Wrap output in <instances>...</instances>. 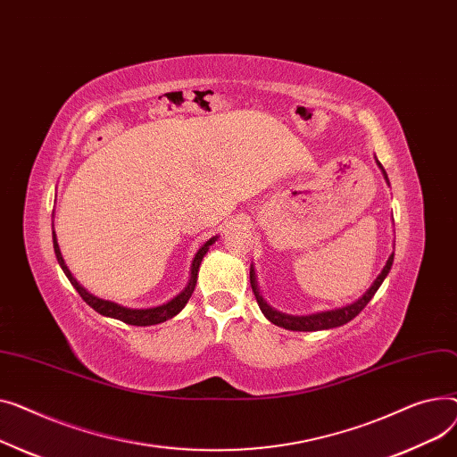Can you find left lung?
I'll return each instance as SVG.
<instances>
[{"instance_id":"obj_1","label":"left lung","mask_w":457,"mask_h":457,"mask_svg":"<svg viewBox=\"0 0 457 457\" xmlns=\"http://www.w3.org/2000/svg\"><path fill=\"white\" fill-rule=\"evenodd\" d=\"M378 166L382 168V164L378 162ZM384 171V168H382ZM384 177L387 180V173L384 171ZM389 182V180H387ZM393 258L395 254L391 253L386 267L382 270V273L377 277V280L372 282V286L361 295V297L353 303V304H346L343 308H336V310H328V312H317V313H310V315H287V313H282V312H277L275 308H271L270 304H267L262 295L258 291V284H256V275H254V270L251 267V286H253V291H254V297H256V303L262 310V313L271 320L273 325L277 327H282L286 330H293V332H315V330H328V328H336V327H341V325H346L348 320H353L367 304L369 301L374 297V293L378 291V287L382 286V282L386 280L387 273L391 271V265H393Z\"/></svg>"}]
</instances>
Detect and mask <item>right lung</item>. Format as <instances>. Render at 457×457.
Returning a JSON list of instances; mask_svg holds the SVG:
<instances>
[{
    "instance_id": "obj_1",
    "label": "right lung",
    "mask_w": 457,
    "mask_h": 457,
    "mask_svg": "<svg viewBox=\"0 0 457 457\" xmlns=\"http://www.w3.org/2000/svg\"><path fill=\"white\" fill-rule=\"evenodd\" d=\"M216 239H218V236L210 237V239L206 241V244L197 251V254H195V258H194V262H192L190 280H187L186 287L177 295V297H173V299L168 301L166 304H160V306H154V308H142V310H138V308H125V306L116 304V303H112V301H104V299L94 297L92 293H88L83 286H80V284L73 278V275L70 273L68 265L64 263V258H62L61 249H59V244H57L55 230H53V249H55L57 260H59V263H61V267H62L64 275H66L68 280L71 282V286L77 289V293L80 295V297H83V301H85L88 306H92L97 313H101V315H104V317H112V319L123 320V323H127V325H134V327H151V325L164 323V320L175 317V315L186 306V303L190 301L192 293H194V289H195V284H197L199 265H201L204 254L208 253L210 245L216 244Z\"/></svg>"
}]
</instances>
